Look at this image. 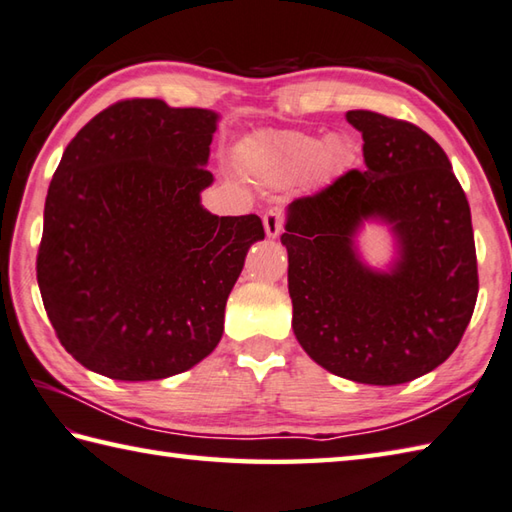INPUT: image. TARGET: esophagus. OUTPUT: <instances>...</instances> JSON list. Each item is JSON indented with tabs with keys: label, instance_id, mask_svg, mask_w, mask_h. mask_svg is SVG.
Returning a JSON list of instances; mask_svg holds the SVG:
<instances>
[{
	"label": "esophagus",
	"instance_id": "esophagus-1",
	"mask_svg": "<svg viewBox=\"0 0 512 512\" xmlns=\"http://www.w3.org/2000/svg\"><path fill=\"white\" fill-rule=\"evenodd\" d=\"M282 226H284V213H282V208H270V210H266V215H264V230H266V235L268 237H277L279 235V230H282Z\"/></svg>",
	"mask_w": 512,
	"mask_h": 512
}]
</instances>
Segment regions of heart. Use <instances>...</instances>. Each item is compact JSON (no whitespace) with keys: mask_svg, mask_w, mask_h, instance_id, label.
I'll use <instances>...</instances> for the list:
<instances>
[{"mask_svg":"<svg viewBox=\"0 0 512 512\" xmlns=\"http://www.w3.org/2000/svg\"><path fill=\"white\" fill-rule=\"evenodd\" d=\"M253 173L270 186H288L310 177L328 182L350 162L342 137L322 139L306 133H262L253 139Z\"/></svg>","mask_w":512,"mask_h":512,"instance_id":"b5f03b06","label":"heart"}]
</instances>
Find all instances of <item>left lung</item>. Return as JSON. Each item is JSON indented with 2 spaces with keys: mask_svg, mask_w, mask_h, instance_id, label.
<instances>
[{
  "mask_svg": "<svg viewBox=\"0 0 512 512\" xmlns=\"http://www.w3.org/2000/svg\"><path fill=\"white\" fill-rule=\"evenodd\" d=\"M364 137V170H348L288 206L293 330L310 359L357 384L395 386L453 355L477 302L470 206L444 148L422 128L348 110ZM368 218L391 226L398 259L366 267L354 235Z\"/></svg>",
  "mask_w": 512,
  "mask_h": 512,
  "instance_id": "obj_1",
  "label": "left lung"
}]
</instances>
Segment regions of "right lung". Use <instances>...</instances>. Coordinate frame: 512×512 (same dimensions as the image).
I'll return each mask as SVG.
<instances>
[{"label":"right lung","instance_id":"add662e5","mask_svg":"<svg viewBox=\"0 0 512 512\" xmlns=\"http://www.w3.org/2000/svg\"><path fill=\"white\" fill-rule=\"evenodd\" d=\"M219 115L124 99L62 155L44 206L37 284L59 342L93 373L150 382L213 353L257 215L202 206Z\"/></svg>","mask_w":512,"mask_h":512}]
</instances>
